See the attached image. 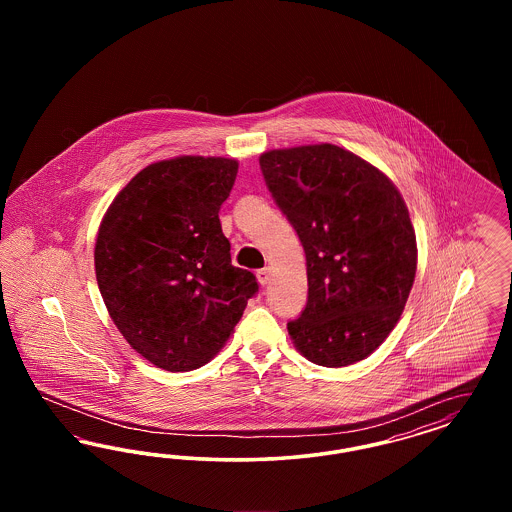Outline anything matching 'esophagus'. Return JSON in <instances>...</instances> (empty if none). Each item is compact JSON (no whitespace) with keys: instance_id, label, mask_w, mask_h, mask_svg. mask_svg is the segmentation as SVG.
Masks as SVG:
<instances>
[{"instance_id":"34e87169","label":"esophagus","mask_w":512,"mask_h":512,"mask_svg":"<svg viewBox=\"0 0 512 512\" xmlns=\"http://www.w3.org/2000/svg\"><path fill=\"white\" fill-rule=\"evenodd\" d=\"M257 280H259V284H261V286H268V284H270V280H272V272H270V268L265 267L261 268V270H257Z\"/></svg>"}]
</instances>
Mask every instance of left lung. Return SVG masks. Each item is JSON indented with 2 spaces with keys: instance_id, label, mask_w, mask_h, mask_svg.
<instances>
[{
  "instance_id": "1",
  "label": "left lung",
  "mask_w": 512,
  "mask_h": 512,
  "mask_svg": "<svg viewBox=\"0 0 512 512\" xmlns=\"http://www.w3.org/2000/svg\"><path fill=\"white\" fill-rule=\"evenodd\" d=\"M259 165L305 249L307 305L288 322L297 351L330 368L363 361L413 288L416 236L403 197L384 172L332 144L272 149Z\"/></svg>"
}]
</instances>
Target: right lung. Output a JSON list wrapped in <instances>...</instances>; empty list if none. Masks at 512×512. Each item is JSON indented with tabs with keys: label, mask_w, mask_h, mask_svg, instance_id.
<instances>
[{
	"label": "right lung",
	"mask_w": 512,
	"mask_h": 512,
	"mask_svg": "<svg viewBox=\"0 0 512 512\" xmlns=\"http://www.w3.org/2000/svg\"><path fill=\"white\" fill-rule=\"evenodd\" d=\"M238 161L184 155L138 172L96 240L99 292L124 340L171 372L209 363L259 284L234 267L220 228Z\"/></svg>",
	"instance_id": "right-lung-1"
}]
</instances>
